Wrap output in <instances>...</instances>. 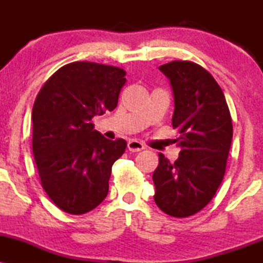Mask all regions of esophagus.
I'll list each match as a JSON object with an SVG mask.
<instances>
[{
  "instance_id": "1",
  "label": "esophagus",
  "mask_w": 263,
  "mask_h": 263,
  "mask_svg": "<svg viewBox=\"0 0 263 263\" xmlns=\"http://www.w3.org/2000/svg\"><path fill=\"white\" fill-rule=\"evenodd\" d=\"M127 148L128 151H131V152H140V151L144 149V146L141 143V142L132 140L127 143Z\"/></svg>"
}]
</instances>
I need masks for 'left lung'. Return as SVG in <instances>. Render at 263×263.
<instances>
[{"label": "left lung", "instance_id": "left-lung-1", "mask_svg": "<svg viewBox=\"0 0 263 263\" xmlns=\"http://www.w3.org/2000/svg\"><path fill=\"white\" fill-rule=\"evenodd\" d=\"M174 96L172 126L178 129L179 157L159 153L153 173L155 201L174 218H186L209 204L224 178L232 121L221 87L203 66L174 60L159 66Z\"/></svg>", "mask_w": 263, "mask_h": 263}]
</instances>
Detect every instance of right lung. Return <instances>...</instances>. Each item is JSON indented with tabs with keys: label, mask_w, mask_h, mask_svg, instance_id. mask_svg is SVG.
<instances>
[{
	"label": "right lung",
	"mask_w": 263,
	"mask_h": 263,
	"mask_svg": "<svg viewBox=\"0 0 263 263\" xmlns=\"http://www.w3.org/2000/svg\"><path fill=\"white\" fill-rule=\"evenodd\" d=\"M126 71L91 62L66 64L38 92L32 110V148L41 183L60 210L80 215L106 198L115 161L125 152L93 129L92 117L112 111Z\"/></svg>",
	"instance_id": "add662e5"
}]
</instances>
